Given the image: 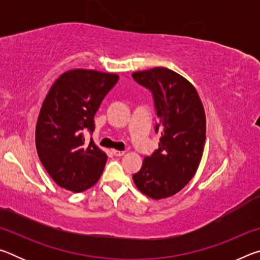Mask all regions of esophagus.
<instances>
[{"instance_id":"obj_1","label":"esophagus","mask_w":260,"mask_h":260,"mask_svg":"<svg viewBox=\"0 0 260 260\" xmlns=\"http://www.w3.org/2000/svg\"><path fill=\"white\" fill-rule=\"evenodd\" d=\"M112 153L114 156H118V157H120V156H122L125 153V151H120V150H116V149H113L112 150Z\"/></svg>"}]
</instances>
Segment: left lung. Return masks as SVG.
Instances as JSON below:
<instances>
[{"label": "left lung", "mask_w": 260, "mask_h": 260, "mask_svg": "<svg viewBox=\"0 0 260 260\" xmlns=\"http://www.w3.org/2000/svg\"><path fill=\"white\" fill-rule=\"evenodd\" d=\"M140 85L152 91L159 122V147L144 158L133 175L135 186L153 200L175 195L195 175L203 156L206 118L196 88L166 68L134 72Z\"/></svg>", "instance_id": "left-lung-1"}]
</instances>
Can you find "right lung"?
<instances>
[{
    "label": "right lung",
    "instance_id": "right-lung-1",
    "mask_svg": "<svg viewBox=\"0 0 260 260\" xmlns=\"http://www.w3.org/2000/svg\"><path fill=\"white\" fill-rule=\"evenodd\" d=\"M116 73L73 69L52 83L35 127V146L48 174L59 187L85 191L99 181L108 156L83 131L95 129L94 117L117 81Z\"/></svg>",
    "mask_w": 260,
    "mask_h": 260
}]
</instances>
